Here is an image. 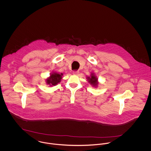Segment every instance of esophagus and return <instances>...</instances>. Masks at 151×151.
<instances>
[{
  "instance_id": "34e87169",
  "label": "esophagus",
  "mask_w": 151,
  "mask_h": 151,
  "mask_svg": "<svg viewBox=\"0 0 151 151\" xmlns=\"http://www.w3.org/2000/svg\"><path fill=\"white\" fill-rule=\"evenodd\" d=\"M73 73L75 75H77L79 73V71H73Z\"/></svg>"
}]
</instances>
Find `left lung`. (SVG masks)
<instances>
[{
  "label": "left lung",
  "mask_w": 151,
  "mask_h": 151,
  "mask_svg": "<svg viewBox=\"0 0 151 151\" xmlns=\"http://www.w3.org/2000/svg\"><path fill=\"white\" fill-rule=\"evenodd\" d=\"M87 79L88 80V82L94 86H96L98 85L97 82V78L96 76L94 75L93 73H92L91 75V77H88Z\"/></svg>",
  "instance_id": "left-lung-1"
}]
</instances>
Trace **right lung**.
Returning a JSON list of instances; mask_svg holds the SVG:
<instances>
[{
  "mask_svg": "<svg viewBox=\"0 0 151 151\" xmlns=\"http://www.w3.org/2000/svg\"><path fill=\"white\" fill-rule=\"evenodd\" d=\"M63 73H58L54 72L51 74L49 78L46 80V83L47 84H49L51 86H55L58 83H60L61 79H62Z\"/></svg>",
  "mask_w": 151,
  "mask_h": 151,
  "instance_id": "add662e5",
  "label": "right lung"
}]
</instances>
